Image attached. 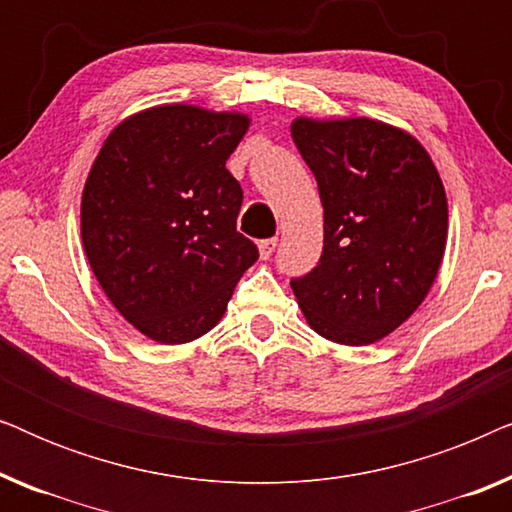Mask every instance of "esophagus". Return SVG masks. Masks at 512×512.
Listing matches in <instances>:
<instances>
[{"mask_svg":"<svg viewBox=\"0 0 512 512\" xmlns=\"http://www.w3.org/2000/svg\"><path fill=\"white\" fill-rule=\"evenodd\" d=\"M275 249H277V237H270V240L258 242V254H261L263 261H268V258L275 254Z\"/></svg>","mask_w":512,"mask_h":512,"instance_id":"34e87169","label":"esophagus"}]
</instances>
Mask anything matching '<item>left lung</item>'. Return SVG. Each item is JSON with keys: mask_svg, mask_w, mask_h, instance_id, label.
Listing matches in <instances>:
<instances>
[{"mask_svg": "<svg viewBox=\"0 0 512 512\" xmlns=\"http://www.w3.org/2000/svg\"><path fill=\"white\" fill-rule=\"evenodd\" d=\"M291 137L324 207V251L291 289L307 324L338 345L394 333L424 303L447 242L443 179L410 132L375 118H307Z\"/></svg>", "mask_w": 512, "mask_h": 512, "instance_id": "1", "label": "left lung"}]
</instances>
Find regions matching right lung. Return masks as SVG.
<instances>
[{"label": "right lung", "mask_w": 512, "mask_h": 512, "mask_svg": "<svg viewBox=\"0 0 512 512\" xmlns=\"http://www.w3.org/2000/svg\"><path fill=\"white\" fill-rule=\"evenodd\" d=\"M249 125L240 111L160 104L118 123L90 167L83 251L111 305L160 345L212 331L256 263L226 170Z\"/></svg>", "instance_id": "add662e5"}]
</instances>
